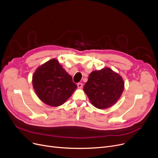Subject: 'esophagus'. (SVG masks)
I'll return each mask as SVG.
<instances>
[{
	"label": "esophagus",
	"instance_id": "obj_1",
	"mask_svg": "<svg viewBox=\"0 0 158 158\" xmlns=\"http://www.w3.org/2000/svg\"><path fill=\"white\" fill-rule=\"evenodd\" d=\"M82 86H83V85H82V83H81V82H79V83H77V87L79 88H82Z\"/></svg>",
	"mask_w": 158,
	"mask_h": 158
}]
</instances>
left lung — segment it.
<instances>
[{"label": "left lung", "mask_w": 158, "mask_h": 158, "mask_svg": "<svg viewBox=\"0 0 158 158\" xmlns=\"http://www.w3.org/2000/svg\"><path fill=\"white\" fill-rule=\"evenodd\" d=\"M123 89V79L110 68L92 72L83 88L92 104L102 110L108 108L117 102Z\"/></svg>", "instance_id": "left-lung-1"}]
</instances>
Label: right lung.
Returning <instances> with one entry per match:
<instances>
[{"mask_svg": "<svg viewBox=\"0 0 158 158\" xmlns=\"http://www.w3.org/2000/svg\"><path fill=\"white\" fill-rule=\"evenodd\" d=\"M32 82L40 100L54 107L62 105L77 87L72 77L55 59L39 66L33 74Z\"/></svg>", "mask_w": 158, "mask_h": 158, "instance_id": "obj_1", "label": "right lung"}]
</instances>
